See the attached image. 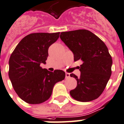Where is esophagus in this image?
Masks as SVG:
<instances>
[{
  "instance_id": "obj_1",
  "label": "esophagus",
  "mask_w": 124,
  "mask_h": 124,
  "mask_svg": "<svg viewBox=\"0 0 124 124\" xmlns=\"http://www.w3.org/2000/svg\"><path fill=\"white\" fill-rule=\"evenodd\" d=\"M70 77V74L69 73H66V78H69Z\"/></svg>"
}]
</instances>
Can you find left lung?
<instances>
[{"label": "left lung", "instance_id": "obj_1", "mask_svg": "<svg viewBox=\"0 0 124 124\" xmlns=\"http://www.w3.org/2000/svg\"><path fill=\"white\" fill-rule=\"evenodd\" d=\"M60 37L73 53L75 62L82 60L80 77L70 75L77 81L70 91L75 100L90 102L101 95L111 75L113 60L106 45L90 31L78 30L62 32Z\"/></svg>", "mask_w": 124, "mask_h": 124}]
</instances>
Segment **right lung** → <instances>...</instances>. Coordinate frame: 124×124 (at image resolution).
Listing matches in <instances>:
<instances>
[{"label": "right lung", "mask_w": 124, "mask_h": 124, "mask_svg": "<svg viewBox=\"0 0 124 124\" xmlns=\"http://www.w3.org/2000/svg\"><path fill=\"white\" fill-rule=\"evenodd\" d=\"M60 33H34L23 38L9 60V77L18 96L26 103L41 104L50 98L54 84L65 78L62 70L42 69L48 49L58 40Z\"/></svg>", "instance_id": "1"}]
</instances>
